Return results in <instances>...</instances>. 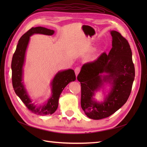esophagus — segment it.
<instances>
[{
    "label": "esophagus",
    "mask_w": 147,
    "mask_h": 147,
    "mask_svg": "<svg viewBox=\"0 0 147 147\" xmlns=\"http://www.w3.org/2000/svg\"><path fill=\"white\" fill-rule=\"evenodd\" d=\"M80 70L81 69L80 67H77L75 69V73L76 74V76H77L78 74L80 73Z\"/></svg>",
    "instance_id": "34e87169"
}]
</instances>
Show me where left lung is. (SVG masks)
Returning a JSON list of instances; mask_svg holds the SVG:
<instances>
[{"instance_id":"1","label":"left lung","mask_w":147,"mask_h":147,"mask_svg":"<svg viewBox=\"0 0 147 147\" xmlns=\"http://www.w3.org/2000/svg\"><path fill=\"white\" fill-rule=\"evenodd\" d=\"M111 35L112 48L109 54L102 53L95 61L84 64L77 76L81 83V107L93 119L109 117L126 103L135 77L129 44L117 31H111ZM103 73L108 75L102 76ZM106 81L113 82V90L104 102L97 103L92 96Z\"/></svg>"}]
</instances>
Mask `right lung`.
I'll return each mask as SVG.
<instances>
[{
	"instance_id": "1",
	"label": "right lung",
	"mask_w": 147,
	"mask_h": 147,
	"mask_svg": "<svg viewBox=\"0 0 147 147\" xmlns=\"http://www.w3.org/2000/svg\"><path fill=\"white\" fill-rule=\"evenodd\" d=\"M55 31L53 30L43 27H36L30 29L20 38L16 49L12 57L11 79L13 89L16 95L23 101L30 112L37 115H47L54 113L58 107L59 96L64 88L69 83L76 80L74 70L72 69L59 72L55 75L52 81V96L48 100L47 103L39 107L31 103V100L28 97L23 83L22 82L23 66L24 62L26 50L29 41V37L34 34L51 35Z\"/></svg>"
}]
</instances>
